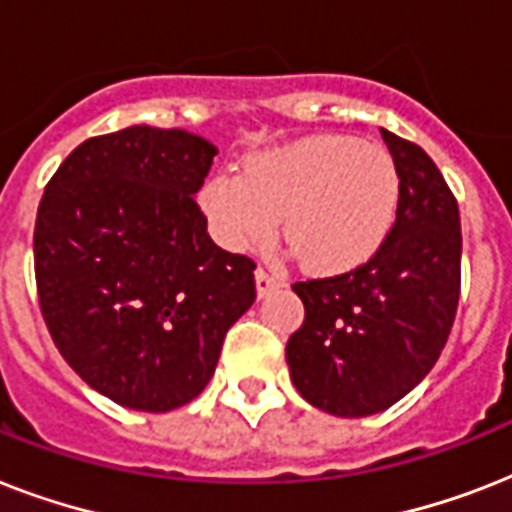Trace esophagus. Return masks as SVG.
I'll list each match as a JSON object with an SVG mask.
<instances>
[{
	"mask_svg": "<svg viewBox=\"0 0 512 512\" xmlns=\"http://www.w3.org/2000/svg\"><path fill=\"white\" fill-rule=\"evenodd\" d=\"M255 284H257V295L265 297V295H271L273 289L284 287V279H281V276H276V273L265 271V268H257Z\"/></svg>",
	"mask_w": 512,
	"mask_h": 512,
	"instance_id": "34e87169",
	"label": "esophagus"
}]
</instances>
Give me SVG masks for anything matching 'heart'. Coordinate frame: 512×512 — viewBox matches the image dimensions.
<instances>
[{
	"instance_id": "b5f03b06",
	"label": "heart",
	"mask_w": 512,
	"mask_h": 512,
	"mask_svg": "<svg viewBox=\"0 0 512 512\" xmlns=\"http://www.w3.org/2000/svg\"><path fill=\"white\" fill-rule=\"evenodd\" d=\"M396 162L348 135H313L249 154L239 175L209 177L199 193L228 249H255L279 228L316 273L358 268L388 239L398 209Z\"/></svg>"
}]
</instances>
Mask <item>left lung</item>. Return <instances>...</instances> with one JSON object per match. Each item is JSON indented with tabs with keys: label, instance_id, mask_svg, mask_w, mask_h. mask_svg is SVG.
<instances>
[{
	"label": "left lung",
	"instance_id": "1",
	"mask_svg": "<svg viewBox=\"0 0 512 512\" xmlns=\"http://www.w3.org/2000/svg\"><path fill=\"white\" fill-rule=\"evenodd\" d=\"M396 162V223L366 263L295 281L303 327L287 342L300 396L337 417H366L404 398L436 366L460 303V207L417 143L382 130Z\"/></svg>",
	"mask_w": 512,
	"mask_h": 512
}]
</instances>
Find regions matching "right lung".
I'll list each match as a JSON object with an SVG mask.
<instances>
[{
  "mask_svg": "<svg viewBox=\"0 0 512 512\" xmlns=\"http://www.w3.org/2000/svg\"><path fill=\"white\" fill-rule=\"evenodd\" d=\"M215 154L193 132L135 124L76 146L39 201L44 324L68 366L127 409L193 401L255 303V260L217 247L193 199Z\"/></svg>",
  "mask_w": 512,
  "mask_h": 512,
  "instance_id": "right-lung-1",
  "label": "right lung"
}]
</instances>
